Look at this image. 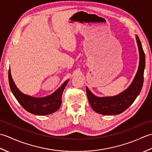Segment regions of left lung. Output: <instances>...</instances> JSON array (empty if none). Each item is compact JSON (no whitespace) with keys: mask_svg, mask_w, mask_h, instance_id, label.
Instances as JSON below:
<instances>
[{"mask_svg":"<svg viewBox=\"0 0 152 152\" xmlns=\"http://www.w3.org/2000/svg\"><path fill=\"white\" fill-rule=\"evenodd\" d=\"M136 40L139 51V66L133 82L124 91L114 96L99 97L86 87V93L90 105L94 111L102 115H118L124 112L133 104L140 94L144 82L145 54L138 36Z\"/></svg>","mask_w":152,"mask_h":152,"instance_id":"left-lung-1","label":"left lung"}]
</instances>
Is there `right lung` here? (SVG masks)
Returning a JSON list of instances; mask_svg holds the SVG:
<instances>
[{
    "label": "right lung",
    "mask_w": 152,
    "mask_h": 152,
    "mask_svg": "<svg viewBox=\"0 0 152 152\" xmlns=\"http://www.w3.org/2000/svg\"><path fill=\"white\" fill-rule=\"evenodd\" d=\"M8 80L10 89L15 99L25 110L35 115H48L59 110L62 103V95L69 80H66L63 85L52 94L45 97L37 98L25 95L18 89L13 81L10 69L8 71Z\"/></svg>",
    "instance_id": "1"
}]
</instances>
